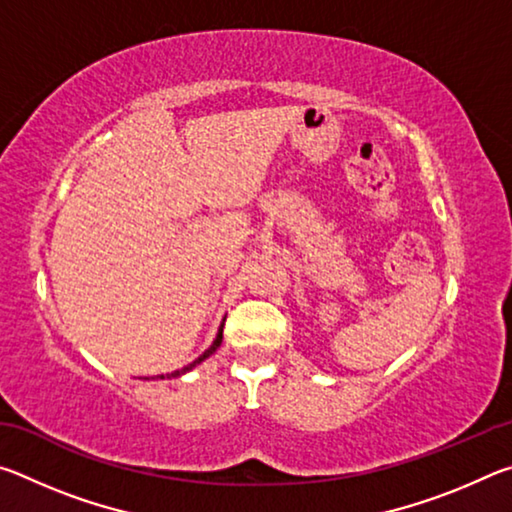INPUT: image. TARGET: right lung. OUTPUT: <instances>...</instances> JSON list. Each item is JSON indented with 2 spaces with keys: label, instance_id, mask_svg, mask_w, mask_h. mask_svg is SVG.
I'll list each match as a JSON object with an SVG mask.
<instances>
[{
  "label": "right lung",
  "instance_id": "add662e5",
  "mask_svg": "<svg viewBox=\"0 0 512 512\" xmlns=\"http://www.w3.org/2000/svg\"><path fill=\"white\" fill-rule=\"evenodd\" d=\"M221 339H223V323H221V327H219V334H216V339H214V343L210 345V348H207L203 354H201V357H198L196 361H192V363H189V366H185V368H180V370H173V372H169V375L167 377H180V375H185V372L187 370H192L194 366H198V363H201L203 359H207V357H210V354H214V350L216 348H219V345H221ZM162 379H164V375H162Z\"/></svg>",
  "mask_w": 512,
  "mask_h": 512
}]
</instances>
